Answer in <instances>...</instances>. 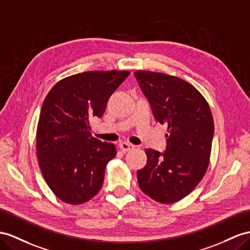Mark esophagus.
Here are the masks:
<instances>
[{"label": "esophagus", "instance_id": "esophagus-1", "mask_svg": "<svg viewBox=\"0 0 250 250\" xmlns=\"http://www.w3.org/2000/svg\"><path fill=\"white\" fill-rule=\"evenodd\" d=\"M119 148L123 150L124 152H129V151H132L134 148H135V146H133L129 143H120Z\"/></svg>", "mask_w": 250, "mask_h": 250}]
</instances>
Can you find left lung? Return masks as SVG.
I'll use <instances>...</instances> for the list:
<instances>
[{
	"label": "left lung",
	"instance_id": "obj_1",
	"mask_svg": "<svg viewBox=\"0 0 250 250\" xmlns=\"http://www.w3.org/2000/svg\"><path fill=\"white\" fill-rule=\"evenodd\" d=\"M157 123L168 125L167 148L146 149V165L137 171L139 188L163 204L181 201L206 173L214 124L208 102L178 77L137 70L134 74Z\"/></svg>",
	"mask_w": 250,
	"mask_h": 250
}]
</instances>
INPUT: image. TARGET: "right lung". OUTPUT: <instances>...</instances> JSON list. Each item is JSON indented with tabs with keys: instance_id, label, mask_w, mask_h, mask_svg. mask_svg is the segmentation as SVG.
<instances>
[{
	"instance_id": "add662e5",
	"label": "right lung",
	"mask_w": 250,
	"mask_h": 250,
	"mask_svg": "<svg viewBox=\"0 0 250 250\" xmlns=\"http://www.w3.org/2000/svg\"><path fill=\"white\" fill-rule=\"evenodd\" d=\"M130 72L91 70L57 82L44 99L37 127V156L48 187L64 203L80 205L101 189L107 163L116 156L111 143L91 134L94 117Z\"/></svg>"
}]
</instances>
